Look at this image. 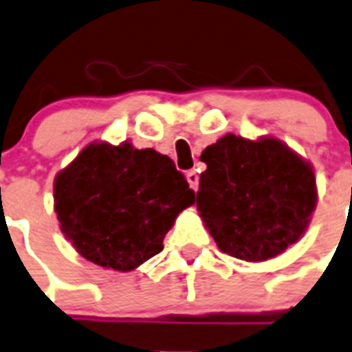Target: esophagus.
<instances>
[{"instance_id":"obj_1","label":"esophagus","mask_w":352,"mask_h":352,"mask_svg":"<svg viewBox=\"0 0 352 352\" xmlns=\"http://www.w3.org/2000/svg\"><path fill=\"white\" fill-rule=\"evenodd\" d=\"M186 181L190 182L191 190L197 191V188H199V175H197L195 170H190L188 173H186Z\"/></svg>"}]
</instances>
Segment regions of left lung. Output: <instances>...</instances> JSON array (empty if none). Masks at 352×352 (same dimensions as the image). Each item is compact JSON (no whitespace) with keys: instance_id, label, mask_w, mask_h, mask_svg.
<instances>
[{"instance_id":"8db88e82","label":"left lung","mask_w":352,"mask_h":352,"mask_svg":"<svg viewBox=\"0 0 352 352\" xmlns=\"http://www.w3.org/2000/svg\"><path fill=\"white\" fill-rule=\"evenodd\" d=\"M197 210L219 250L264 262L307 230L318 202L311 162L276 137H221L202 151Z\"/></svg>"}]
</instances>
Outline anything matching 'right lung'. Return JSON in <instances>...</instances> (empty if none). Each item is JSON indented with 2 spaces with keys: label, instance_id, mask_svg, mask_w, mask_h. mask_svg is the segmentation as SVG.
Instances as JSON below:
<instances>
[{
  "label": "right lung",
  "instance_id": "add662e5",
  "mask_svg": "<svg viewBox=\"0 0 352 352\" xmlns=\"http://www.w3.org/2000/svg\"><path fill=\"white\" fill-rule=\"evenodd\" d=\"M195 193L168 155L130 141L90 142L54 181L63 235L82 258L133 271L162 251V241Z\"/></svg>",
  "mask_w": 352,
  "mask_h": 352
}]
</instances>
